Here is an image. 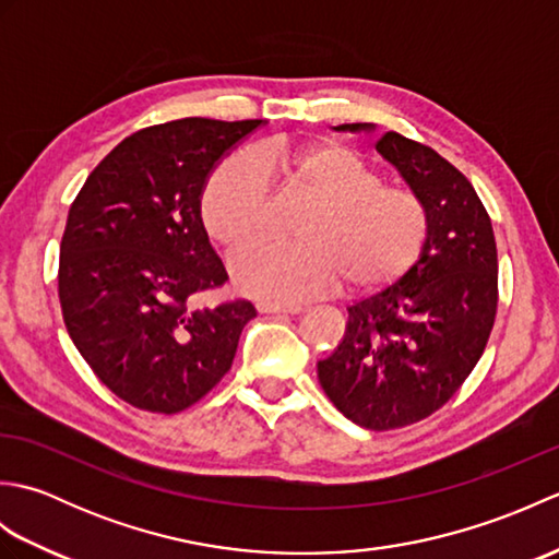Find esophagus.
I'll return each instance as SVG.
<instances>
[{"label": "esophagus", "mask_w": 559, "mask_h": 559, "mask_svg": "<svg viewBox=\"0 0 559 559\" xmlns=\"http://www.w3.org/2000/svg\"><path fill=\"white\" fill-rule=\"evenodd\" d=\"M259 312L266 314H300L302 305H281V302H259L257 305Z\"/></svg>", "instance_id": "1"}]
</instances>
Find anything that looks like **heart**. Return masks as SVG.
Returning <instances> with one entry per match:
<instances>
[{"label":"heart","mask_w":559,"mask_h":559,"mask_svg":"<svg viewBox=\"0 0 559 559\" xmlns=\"http://www.w3.org/2000/svg\"><path fill=\"white\" fill-rule=\"evenodd\" d=\"M281 182L312 201L295 237L300 245L259 242L230 261L235 288L269 302H290L334 290L377 293L406 276L427 237L418 192L386 185L358 153L331 141L290 144L273 139L252 153L223 160L204 185L199 211L223 249L252 242L266 228L269 187Z\"/></svg>","instance_id":"obj_1"}]
</instances>
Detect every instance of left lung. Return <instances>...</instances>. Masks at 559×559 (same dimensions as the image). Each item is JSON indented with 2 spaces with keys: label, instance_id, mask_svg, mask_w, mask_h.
Returning a JSON list of instances; mask_svg holds the SVG:
<instances>
[{
  "label": "left lung",
  "instance_id": "left-lung-1",
  "mask_svg": "<svg viewBox=\"0 0 559 559\" xmlns=\"http://www.w3.org/2000/svg\"><path fill=\"white\" fill-rule=\"evenodd\" d=\"M374 148L423 199L425 247L394 286L348 307L346 334L317 374L348 420L394 430L442 408L480 360L497 312V247L476 189L437 151L396 132Z\"/></svg>",
  "mask_w": 559,
  "mask_h": 559
}]
</instances>
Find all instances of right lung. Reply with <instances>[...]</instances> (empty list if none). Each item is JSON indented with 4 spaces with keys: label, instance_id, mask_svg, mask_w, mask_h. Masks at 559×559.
Wrapping results in <instances>:
<instances>
[{
    "label": "right lung",
    "instance_id": "right-lung-1",
    "mask_svg": "<svg viewBox=\"0 0 559 559\" xmlns=\"http://www.w3.org/2000/svg\"><path fill=\"white\" fill-rule=\"evenodd\" d=\"M261 120L185 117L127 136L88 175L59 245L71 341L112 394L151 413L192 406L230 370L252 302L192 310L228 281L199 201Z\"/></svg>",
    "mask_w": 559,
    "mask_h": 559
}]
</instances>
